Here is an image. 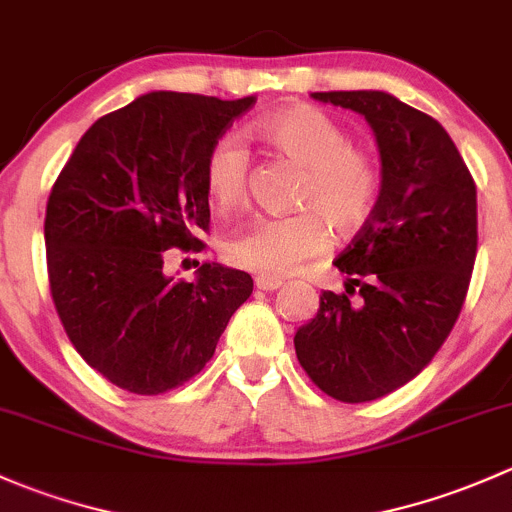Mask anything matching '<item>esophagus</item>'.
<instances>
[{"mask_svg": "<svg viewBox=\"0 0 512 512\" xmlns=\"http://www.w3.org/2000/svg\"><path fill=\"white\" fill-rule=\"evenodd\" d=\"M281 286H283L281 278L256 276V288H258V291H276V288H281Z\"/></svg>", "mask_w": 512, "mask_h": 512, "instance_id": "esophagus-1", "label": "esophagus"}]
</instances>
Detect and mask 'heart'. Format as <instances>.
<instances>
[{
	"instance_id": "obj_1",
	"label": "heart",
	"mask_w": 512,
	"mask_h": 512,
	"mask_svg": "<svg viewBox=\"0 0 512 512\" xmlns=\"http://www.w3.org/2000/svg\"><path fill=\"white\" fill-rule=\"evenodd\" d=\"M256 138L303 167L291 217H258L226 239L224 256L258 276H288L337 236H352L372 219L382 197V165L365 145L328 113L293 105L254 125ZM249 152L234 135L212 145L204 160V187L221 209H236L249 197Z\"/></svg>"
}]
</instances>
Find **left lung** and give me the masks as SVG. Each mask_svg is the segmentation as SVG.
<instances>
[{"instance_id": "8db88e82", "label": "left lung", "mask_w": 512, "mask_h": 512, "mask_svg": "<svg viewBox=\"0 0 512 512\" xmlns=\"http://www.w3.org/2000/svg\"><path fill=\"white\" fill-rule=\"evenodd\" d=\"M313 98L365 115L382 197L333 261L350 276L345 293L320 295L318 315L293 337L295 355L328 397L374 402L424 370L456 325L478 251L476 182L449 133L389 93Z\"/></svg>"}]
</instances>
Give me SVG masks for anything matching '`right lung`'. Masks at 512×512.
Here are the masks:
<instances>
[{
  "label": "right lung",
  "instance_id": "add662e5",
  "mask_svg": "<svg viewBox=\"0 0 512 512\" xmlns=\"http://www.w3.org/2000/svg\"><path fill=\"white\" fill-rule=\"evenodd\" d=\"M256 96L157 91L103 115L63 165L46 204L51 298L78 355L125 392L162 394L212 360L254 281L202 263L165 276L170 249L202 251L204 160Z\"/></svg>",
  "mask_w": 512,
  "mask_h": 512
}]
</instances>
